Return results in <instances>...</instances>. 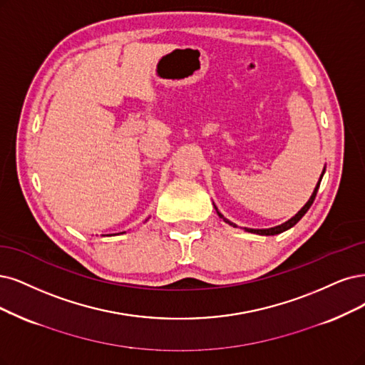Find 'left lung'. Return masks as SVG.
Segmentation results:
<instances>
[{"label":"left lung","mask_w":365,"mask_h":365,"mask_svg":"<svg viewBox=\"0 0 365 365\" xmlns=\"http://www.w3.org/2000/svg\"><path fill=\"white\" fill-rule=\"evenodd\" d=\"M323 174H325V168H323V173H322V175H320V179H319V182H317V185H316V187H314V191H313V194H312V197H309V200L307 201V205L294 215L293 218H290L289 221H286L284 224H281V225H277V227H272V228H245L247 232H250V233H255V235H262V236H274V235H279V233H282V232H286V230H289V228H292L296 222H298L304 215L308 212V209L312 207V205H313V201H314V198H316V194H317V191H319V186H320V182H322V178H323ZM215 209H217V206H215ZM217 213L220 215V218H222L227 224H230V225H233V227H237L236 224H233V222H230L228 220H225L224 217H222V213H220V210L217 209Z\"/></svg>","instance_id":"obj_1"}]
</instances>
